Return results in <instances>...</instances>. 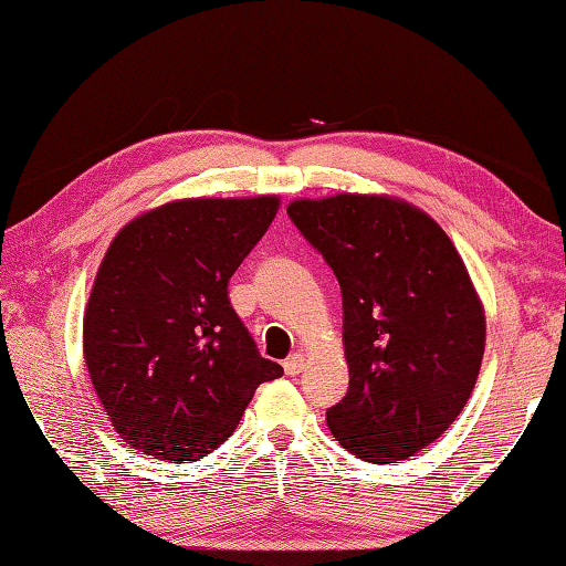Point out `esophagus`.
Returning a JSON list of instances; mask_svg holds the SVG:
<instances>
[{"instance_id": "esophagus-1", "label": "esophagus", "mask_w": 566, "mask_h": 566, "mask_svg": "<svg viewBox=\"0 0 566 566\" xmlns=\"http://www.w3.org/2000/svg\"><path fill=\"white\" fill-rule=\"evenodd\" d=\"M302 368H304V356H302V354H292V356L284 361V374H286V376H300Z\"/></svg>"}]
</instances>
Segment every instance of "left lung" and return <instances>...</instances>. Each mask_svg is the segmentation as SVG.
I'll return each mask as SVG.
<instances>
[{
  "mask_svg": "<svg viewBox=\"0 0 566 566\" xmlns=\"http://www.w3.org/2000/svg\"><path fill=\"white\" fill-rule=\"evenodd\" d=\"M286 214L342 286L348 390L328 428L376 465L416 455L465 408L485 354V312L455 244L384 195L294 200Z\"/></svg>",
  "mask_w": 566,
  "mask_h": 566,
  "instance_id": "obj_1",
  "label": "left lung"
}]
</instances>
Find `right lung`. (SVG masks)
<instances>
[{
  "label": "right lung",
  "instance_id": "obj_1",
  "mask_svg": "<svg viewBox=\"0 0 566 566\" xmlns=\"http://www.w3.org/2000/svg\"><path fill=\"white\" fill-rule=\"evenodd\" d=\"M280 198L176 200L123 228L84 314V358L113 428L143 455L200 460L284 371L260 356L228 282Z\"/></svg>",
  "mask_w": 566,
  "mask_h": 566
}]
</instances>
